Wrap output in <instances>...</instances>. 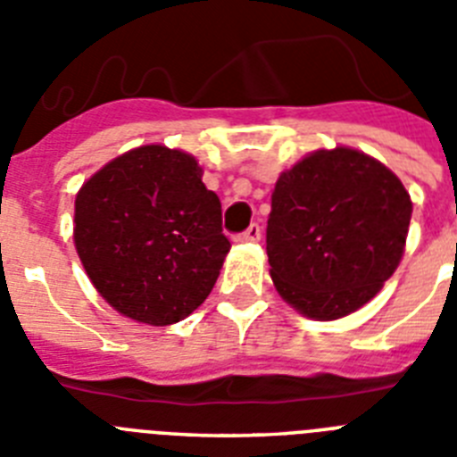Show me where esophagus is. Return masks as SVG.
Here are the masks:
<instances>
[{"instance_id": "1", "label": "esophagus", "mask_w": 457, "mask_h": 457, "mask_svg": "<svg viewBox=\"0 0 457 457\" xmlns=\"http://www.w3.org/2000/svg\"><path fill=\"white\" fill-rule=\"evenodd\" d=\"M261 236H263V228L258 224H252L245 233H240V236L236 237L237 242H258L261 240Z\"/></svg>"}]
</instances>
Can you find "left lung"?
I'll return each mask as SVG.
<instances>
[{
  "label": "left lung",
  "instance_id": "1",
  "mask_svg": "<svg viewBox=\"0 0 457 457\" xmlns=\"http://www.w3.org/2000/svg\"><path fill=\"white\" fill-rule=\"evenodd\" d=\"M411 201L394 171L348 146L316 151L278 176L268 220L274 288L313 320L361 309L405 252Z\"/></svg>",
  "mask_w": 457,
  "mask_h": 457
}]
</instances>
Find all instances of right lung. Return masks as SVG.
<instances>
[{
  "instance_id": "obj_1",
  "label": "right lung",
  "mask_w": 457,
  "mask_h": 457,
  "mask_svg": "<svg viewBox=\"0 0 457 457\" xmlns=\"http://www.w3.org/2000/svg\"><path fill=\"white\" fill-rule=\"evenodd\" d=\"M189 153L160 144L114 157L75 199V249L125 318L173 325L204 304L231 249L221 204Z\"/></svg>"
}]
</instances>
